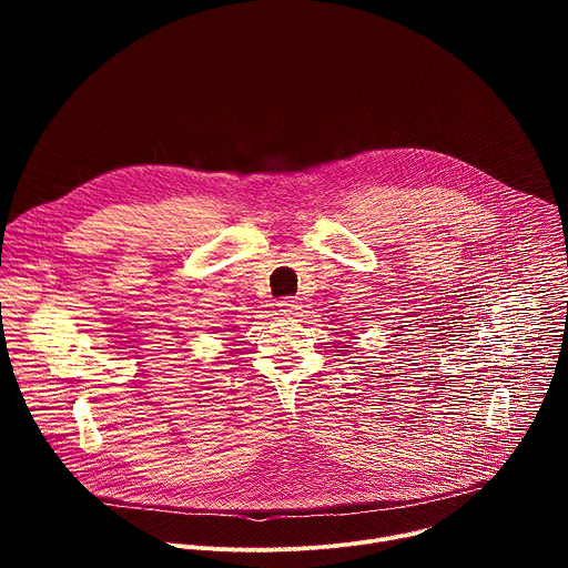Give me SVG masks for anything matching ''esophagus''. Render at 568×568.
I'll list each match as a JSON object with an SVG mask.
<instances>
[{
  "label": "esophagus",
  "instance_id": "obj_1",
  "mask_svg": "<svg viewBox=\"0 0 568 568\" xmlns=\"http://www.w3.org/2000/svg\"><path fill=\"white\" fill-rule=\"evenodd\" d=\"M278 307H281V312H285V314H298L301 301H298L296 296H283V298L278 301Z\"/></svg>",
  "mask_w": 568,
  "mask_h": 568
}]
</instances>
